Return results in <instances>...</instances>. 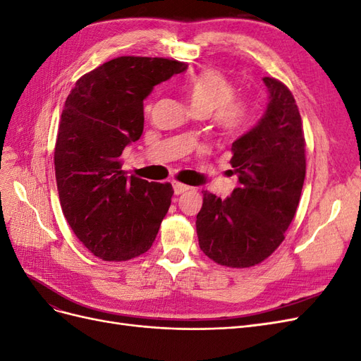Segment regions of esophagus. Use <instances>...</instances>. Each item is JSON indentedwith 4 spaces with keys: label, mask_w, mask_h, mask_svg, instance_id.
Masks as SVG:
<instances>
[{
    "label": "esophagus",
    "mask_w": 361,
    "mask_h": 361,
    "mask_svg": "<svg viewBox=\"0 0 361 361\" xmlns=\"http://www.w3.org/2000/svg\"><path fill=\"white\" fill-rule=\"evenodd\" d=\"M173 188H174V194L176 195H180L183 192H187L188 190H191V187H188V185H183V183H174Z\"/></svg>",
    "instance_id": "obj_1"
}]
</instances>
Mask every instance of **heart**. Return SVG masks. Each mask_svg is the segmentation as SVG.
I'll return each instance as SVG.
<instances>
[{
  "mask_svg": "<svg viewBox=\"0 0 361 361\" xmlns=\"http://www.w3.org/2000/svg\"><path fill=\"white\" fill-rule=\"evenodd\" d=\"M191 110L197 116H209L218 130L226 138L241 135L253 120V105L247 97H236L238 89L232 80L215 69H203L192 73L185 81Z\"/></svg>",
  "mask_w": 361,
  "mask_h": 361,
  "instance_id": "b5f03b06",
  "label": "heart"
}]
</instances>
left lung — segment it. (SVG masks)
Segmentation results:
<instances>
[{"label": "left lung", "instance_id": "1", "mask_svg": "<svg viewBox=\"0 0 361 361\" xmlns=\"http://www.w3.org/2000/svg\"><path fill=\"white\" fill-rule=\"evenodd\" d=\"M269 104L257 126L232 145L239 187L221 200L203 191L199 245L211 260L250 268L285 241L305 178V140L298 105L288 87L265 76Z\"/></svg>", "mask_w": 361, "mask_h": 361}]
</instances>
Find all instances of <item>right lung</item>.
Here are the masks:
<instances>
[{
  "mask_svg": "<svg viewBox=\"0 0 361 361\" xmlns=\"http://www.w3.org/2000/svg\"><path fill=\"white\" fill-rule=\"evenodd\" d=\"M185 69L173 59L117 57L82 75L64 102L54 149L60 204L96 257L129 260L155 241L171 183L128 178L120 157L143 134V101L154 85Z\"/></svg>",
  "mask_w": 361,
  "mask_h": 361,
  "instance_id": "right-lung-1",
  "label": "right lung"
}]
</instances>
